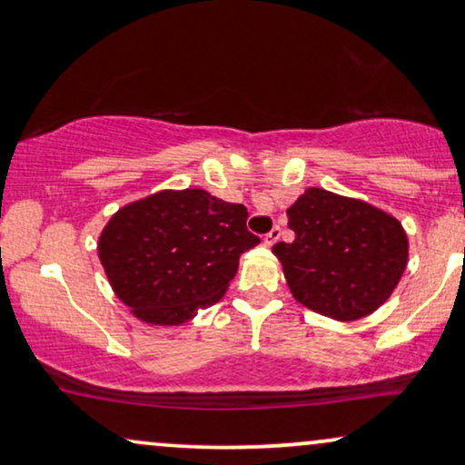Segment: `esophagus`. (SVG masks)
<instances>
[{"mask_svg": "<svg viewBox=\"0 0 465 465\" xmlns=\"http://www.w3.org/2000/svg\"><path fill=\"white\" fill-rule=\"evenodd\" d=\"M279 238H281V227H272V229H270V232L266 233V238H263V244L272 246L274 242H279Z\"/></svg>", "mask_w": 465, "mask_h": 465, "instance_id": "1", "label": "esophagus"}]
</instances>
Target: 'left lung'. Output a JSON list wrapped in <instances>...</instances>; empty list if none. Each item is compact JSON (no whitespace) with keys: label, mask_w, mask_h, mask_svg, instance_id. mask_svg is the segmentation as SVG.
Listing matches in <instances>:
<instances>
[{"label":"left lung","mask_w":465,"mask_h":465,"mask_svg":"<svg viewBox=\"0 0 465 465\" xmlns=\"http://www.w3.org/2000/svg\"><path fill=\"white\" fill-rule=\"evenodd\" d=\"M293 242H276L292 296L337 322L371 315L408 266V236L395 216L324 189H307L287 208Z\"/></svg>","instance_id":"obj_1"}]
</instances>
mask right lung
Masks as SVG:
<instances>
[{
  "mask_svg": "<svg viewBox=\"0 0 465 465\" xmlns=\"http://www.w3.org/2000/svg\"><path fill=\"white\" fill-rule=\"evenodd\" d=\"M249 213L203 189L158 191L126 203L98 238L111 290L137 320L182 326L225 296L240 255L260 244Z\"/></svg>",
  "mask_w": 465,
  "mask_h": 465,
  "instance_id": "1",
  "label": "right lung"
}]
</instances>
